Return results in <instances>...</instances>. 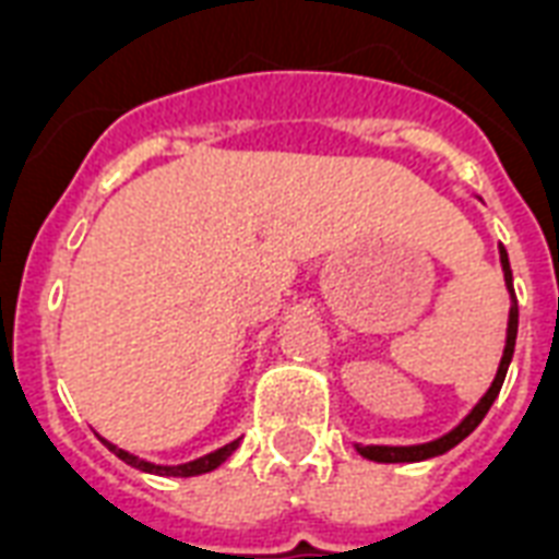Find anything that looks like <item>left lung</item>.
I'll return each mask as SVG.
<instances>
[{"instance_id":"1","label":"left lung","mask_w":559,"mask_h":559,"mask_svg":"<svg viewBox=\"0 0 559 559\" xmlns=\"http://www.w3.org/2000/svg\"><path fill=\"white\" fill-rule=\"evenodd\" d=\"M499 258H502V272H504V284L511 289V316H508V342H504V354L502 362H499V371H496L493 385L487 389V394L478 400L473 412H469L464 420H461L452 432H447L438 441L429 443H417V447H359V455H366L371 461H380V464H400V461H424V459H435V455H443L447 450H452L455 443H461L467 438L473 429H476L485 415L493 406V400L499 397V391H502L504 373H508V366H511L513 359V345H516V328H520V305H516V296H513V275H511V261H508V252H504V246H499Z\"/></svg>"}]
</instances>
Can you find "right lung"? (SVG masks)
Returning a JSON list of instances; mask_svg holds the SVG:
<instances>
[{
    "label": "right lung",
    "mask_w": 559,
    "mask_h": 559,
    "mask_svg": "<svg viewBox=\"0 0 559 559\" xmlns=\"http://www.w3.org/2000/svg\"><path fill=\"white\" fill-rule=\"evenodd\" d=\"M100 441H104V438H100ZM104 443H107L109 450L116 452L118 459L127 461L130 467L142 469V473H156V476H186L188 478V476H200V473H211V469H217L219 464H223V461H226L228 455L237 450V443H240V441L226 443V447H219V450L209 452V455H202V459H197V461H188V464H179V467H159V464H151V461H142V459H135V455H130V452L118 450L116 443H109V441H104Z\"/></svg>",
    "instance_id": "1"
}]
</instances>
